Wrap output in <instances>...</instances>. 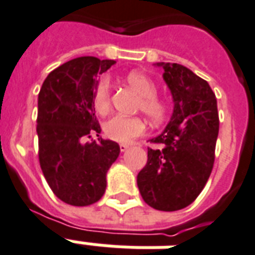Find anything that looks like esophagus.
Returning a JSON list of instances; mask_svg holds the SVG:
<instances>
[{"mask_svg": "<svg viewBox=\"0 0 255 255\" xmlns=\"http://www.w3.org/2000/svg\"><path fill=\"white\" fill-rule=\"evenodd\" d=\"M129 148V145L128 144H120V151H122V152H126V151H127V149Z\"/></svg>", "mask_w": 255, "mask_h": 255, "instance_id": "esophagus-1", "label": "esophagus"}]
</instances>
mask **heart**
Returning <instances> with one entry per match:
<instances>
[{"mask_svg":"<svg viewBox=\"0 0 255 255\" xmlns=\"http://www.w3.org/2000/svg\"><path fill=\"white\" fill-rule=\"evenodd\" d=\"M127 83L140 95L139 110L153 123H159L166 115V106L156 97V85L148 76L140 72H131L127 75ZM93 108L97 114L107 115L111 108L110 80L103 77L99 81L93 95ZM145 132L144 122L139 118H126L116 115L104 124V133L108 139L119 143H128Z\"/></svg>","mask_w":255,"mask_h":255,"instance_id":"1","label":"heart"}]
</instances>
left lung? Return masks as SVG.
<instances>
[{
  "label": "left lung",
  "mask_w": 255,
  "mask_h": 255,
  "mask_svg": "<svg viewBox=\"0 0 255 255\" xmlns=\"http://www.w3.org/2000/svg\"><path fill=\"white\" fill-rule=\"evenodd\" d=\"M164 69L174 110L160 135L151 139L137 187L148 206L160 211L184 209L197 199L214 164L219 119L209 83L180 64L156 63Z\"/></svg>",
  "instance_id": "1"
}]
</instances>
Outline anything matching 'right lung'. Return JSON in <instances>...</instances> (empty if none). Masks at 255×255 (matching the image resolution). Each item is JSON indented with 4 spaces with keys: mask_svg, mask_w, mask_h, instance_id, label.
I'll list each match as a JSON object with an SVG mask.
<instances>
[{
    "mask_svg": "<svg viewBox=\"0 0 255 255\" xmlns=\"http://www.w3.org/2000/svg\"><path fill=\"white\" fill-rule=\"evenodd\" d=\"M115 63L92 56L73 58L50 72L38 93L40 166L54 195L68 205L99 201L106 192L107 172L120 153L116 141L99 136L102 128L93 108L99 76Z\"/></svg>",
    "mask_w": 255,
    "mask_h": 255,
    "instance_id": "obj_1",
    "label": "right lung"
}]
</instances>
